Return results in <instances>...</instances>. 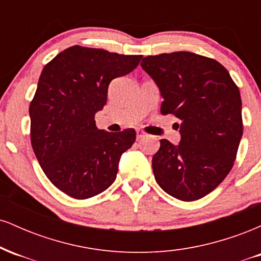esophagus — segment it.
I'll use <instances>...</instances> for the list:
<instances>
[{"instance_id": "obj_1", "label": "esophagus", "mask_w": 261, "mask_h": 261, "mask_svg": "<svg viewBox=\"0 0 261 261\" xmlns=\"http://www.w3.org/2000/svg\"><path fill=\"white\" fill-rule=\"evenodd\" d=\"M136 134H137V140H141V139H143L145 136H147V134L142 130H137Z\"/></svg>"}]
</instances>
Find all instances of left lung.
I'll list each match as a JSON object with an SVG mask.
<instances>
[{
  "mask_svg": "<svg viewBox=\"0 0 261 261\" xmlns=\"http://www.w3.org/2000/svg\"><path fill=\"white\" fill-rule=\"evenodd\" d=\"M141 66L160 88L161 113L180 121L179 145L161 140L152 158L155 180L181 201L201 199L236 161L243 135L238 87L220 62L194 53L147 56Z\"/></svg>",
  "mask_w": 261,
  "mask_h": 261,
  "instance_id": "1",
  "label": "left lung"
}]
</instances>
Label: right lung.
I'll use <instances>...</instances> for the list:
<instances>
[{
	"mask_svg": "<svg viewBox=\"0 0 261 261\" xmlns=\"http://www.w3.org/2000/svg\"><path fill=\"white\" fill-rule=\"evenodd\" d=\"M141 59L74 45L45 65L29 106L32 147L47 179L68 196L89 199L115 180L136 133L99 130L94 115L106 106L112 80Z\"/></svg>",
	"mask_w": 261,
	"mask_h": 261,
	"instance_id": "1",
	"label": "right lung"
}]
</instances>
